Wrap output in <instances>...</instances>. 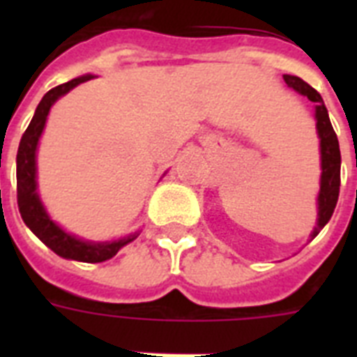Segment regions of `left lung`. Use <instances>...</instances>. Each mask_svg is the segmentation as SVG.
Segmentation results:
<instances>
[{"label":"left lung","mask_w":357,"mask_h":357,"mask_svg":"<svg viewBox=\"0 0 357 357\" xmlns=\"http://www.w3.org/2000/svg\"><path fill=\"white\" fill-rule=\"evenodd\" d=\"M283 81L287 83L289 89H293L302 96H307L315 105V120H317V133L321 139V190H319V198H317V226L311 234V238H315L328 220L332 218L333 209L337 206L339 198V187H341V151H339V140L337 135L333 131L330 116H328V109L322 102L321 94L300 79L296 75H283Z\"/></svg>","instance_id":"left-lung-1"}]
</instances>
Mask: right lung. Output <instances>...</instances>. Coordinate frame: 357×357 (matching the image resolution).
<instances>
[{
    "instance_id": "right-lung-1",
    "label": "right lung",
    "mask_w": 357,
    "mask_h": 357,
    "mask_svg": "<svg viewBox=\"0 0 357 357\" xmlns=\"http://www.w3.org/2000/svg\"><path fill=\"white\" fill-rule=\"evenodd\" d=\"M92 77L94 75L91 74L81 75V77L63 83V85L55 86L44 94L38 107H36L35 116H33L25 133L22 135V140H20L18 155H16V192H18L16 196H18L20 215L24 218L25 226L40 238L47 248H52L55 254L64 257V259L102 263V261H107L113 255H116V252L122 246L135 241L139 234H131L128 237L119 238V241H107V243H91V241L74 237L53 222L42 206L38 192H36V146H38V139H40L44 126H46L50 109L59 98L64 96L66 92L72 91L79 83L92 79Z\"/></svg>"
}]
</instances>
